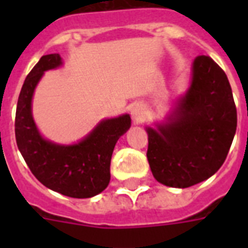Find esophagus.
Returning <instances> with one entry per match:
<instances>
[{
    "instance_id": "obj_1",
    "label": "esophagus",
    "mask_w": 248,
    "mask_h": 248,
    "mask_svg": "<svg viewBox=\"0 0 248 248\" xmlns=\"http://www.w3.org/2000/svg\"><path fill=\"white\" fill-rule=\"evenodd\" d=\"M144 114H145V112H144V108L141 105H135V107L131 109V117L132 120H134V122H136V124H139V122L143 121Z\"/></svg>"
}]
</instances>
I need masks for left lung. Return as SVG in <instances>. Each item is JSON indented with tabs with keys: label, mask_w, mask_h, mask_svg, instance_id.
Returning <instances> with one entry per match:
<instances>
[{
	"label": "left lung",
	"mask_w": 248,
	"mask_h": 248,
	"mask_svg": "<svg viewBox=\"0 0 248 248\" xmlns=\"http://www.w3.org/2000/svg\"><path fill=\"white\" fill-rule=\"evenodd\" d=\"M235 130L237 108L225 72L210 56H198L190 87L169 124L147 128L153 176L173 188L206 180L227 158Z\"/></svg>",
	"instance_id": "1"
}]
</instances>
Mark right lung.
I'll list each match as a JSON object with an SVG mask.
<instances>
[{"label":"right lung","mask_w":248,"mask_h":248,"mask_svg":"<svg viewBox=\"0 0 248 248\" xmlns=\"http://www.w3.org/2000/svg\"><path fill=\"white\" fill-rule=\"evenodd\" d=\"M60 64L59 54L44 55L27 76L17 99L15 138L25 163L40 183L72 198H90L108 186L113 149L131 126V118L124 114L103 121L75 145H58L42 139L32 118L33 91L44 72Z\"/></svg>","instance_id":"add662e5"}]
</instances>
